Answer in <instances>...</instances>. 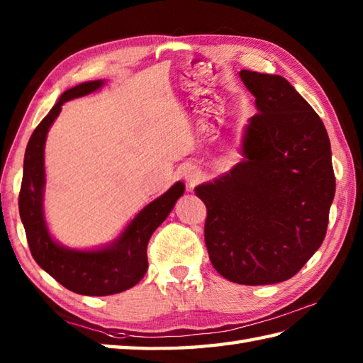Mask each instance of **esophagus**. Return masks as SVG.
<instances>
[{
  "instance_id": "1",
  "label": "esophagus",
  "mask_w": 363,
  "mask_h": 363,
  "mask_svg": "<svg viewBox=\"0 0 363 363\" xmlns=\"http://www.w3.org/2000/svg\"><path fill=\"white\" fill-rule=\"evenodd\" d=\"M182 177L189 184H195L199 177H201V172L196 167H186L182 169Z\"/></svg>"
}]
</instances>
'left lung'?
<instances>
[{
  "label": "left lung",
  "instance_id": "8db88e82",
  "mask_svg": "<svg viewBox=\"0 0 363 363\" xmlns=\"http://www.w3.org/2000/svg\"><path fill=\"white\" fill-rule=\"evenodd\" d=\"M257 113L243 128L242 160L195 194L207 207L213 268L242 285L295 276L325 240L335 195L321 118L279 74L242 70Z\"/></svg>",
  "mask_w": 363,
  "mask_h": 363
}]
</instances>
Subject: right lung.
Listing matches in <instances>:
<instances>
[{
    "label": "right lung",
    "mask_w": 363,
    "mask_h": 363,
    "mask_svg": "<svg viewBox=\"0 0 363 363\" xmlns=\"http://www.w3.org/2000/svg\"><path fill=\"white\" fill-rule=\"evenodd\" d=\"M104 84V79L87 81L65 90L35 128L26 146L18 198L20 218L34 260L65 289L87 296L113 295L142 281L148 269L146 246L150 238L186 190L184 182L177 181L164 195L146 204L117 238L98 248H68L51 235L43 211L46 135L62 111L64 103L94 94Z\"/></svg>",
    "instance_id": "right-lung-1"
}]
</instances>
